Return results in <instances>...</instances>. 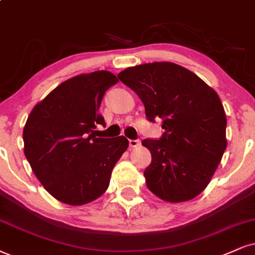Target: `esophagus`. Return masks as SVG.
<instances>
[{
    "label": "esophagus",
    "mask_w": 255,
    "mask_h": 255,
    "mask_svg": "<svg viewBox=\"0 0 255 255\" xmlns=\"http://www.w3.org/2000/svg\"><path fill=\"white\" fill-rule=\"evenodd\" d=\"M128 145H130V147H138L140 145V142L137 139H130L128 140Z\"/></svg>",
    "instance_id": "esophagus-1"
}]
</instances>
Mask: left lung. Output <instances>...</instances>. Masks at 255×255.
<instances>
[{"mask_svg": "<svg viewBox=\"0 0 255 255\" xmlns=\"http://www.w3.org/2000/svg\"><path fill=\"white\" fill-rule=\"evenodd\" d=\"M118 78L139 97L150 122L163 119V136L142 142L151 152L144 171L146 187L166 202L196 197L227 147V119L218 93L191 71L168 61L128 67Z\"/></svg>", "mask_w": 255, "mask_h": 255, "instance_id": "left-lung-1", "label": "left lung"}]
</instances>
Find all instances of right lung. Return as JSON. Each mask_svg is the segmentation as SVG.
Returning <instances> with one entry per match:
<instances>
[{"instance_id":"obj_1","label":"right lung","mask_w":255,"mask_h":255,"mask_svg":"<svg viewBox=\"0 0 255 255\" xmlns=\"http://www.w3.org/2000/svg\"><path fill=\"white\" fill-rule=\"evenodd\" d=\"M117 83L109 71L79 74L55 87L28 116L24 156L43 188L60 202L81 206L102 196L128 149L124 136L111 139L91 133L97 124L105 125L98 110Z\"/></svg>"}]
</instances>
